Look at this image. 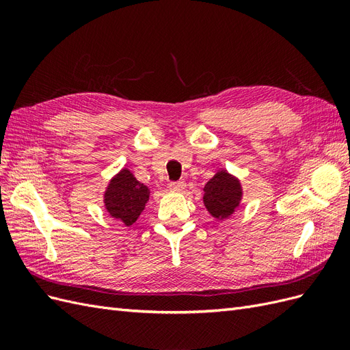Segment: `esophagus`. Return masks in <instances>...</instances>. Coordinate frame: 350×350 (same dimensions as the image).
Masks as SVG:
<instances>
[{
  "instance_id": "obj_1",
  "label": "esophagus",
  "mask_w": 350,
  "mask_h": 350,
  "mask_svg": "<svg viewBox=\"0 0 350 350\" xmlns=\"http://www.w3.org/2000/svg\"><path fill=\"white\" fill-rule=\"evenodd\" d=\"M185 187H187L185 181H174V183L169 184V191H172V193H181V191H184Z\"/></svg>"
}]
</instances>
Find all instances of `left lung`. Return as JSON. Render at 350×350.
Segmentation results:
<instances>
[{
    "mask_svg": "<svg viewBox=\"0 0 350 350\" xmlns=\"http://www.w3.org/2000/svg\"><path fill=\"white\" fill-rule=\"evenodd\" d=\"M241 198L242 187L239 179L225 169H220L204 185V206L208 213L219 220L234 213L241 203Z\"/></svg>",
    "mask_w": 350,
    "mask_h": 350,
    "instance_id": "obj_1",
    "label": "left lung"
}]
</instances>
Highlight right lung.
<instances>
[{
	"label": "right lung",
	"mask_w": 350,
	"mask_h": 350,
	"mask_svg": "<svg viewBox=\"0 0 350 350\" xmlns=\"http://www.w3.org/2000/svg\"><path fill=\"white\" fill-rule=\"evenodd\" d=\"M149 196V188L137 181L131 171L124 167L111 179L103 194V203L113 219L121 220L125 226H131L144 210Z\"/></svg>",
	"instance_id": "1"
}]
</instances>
